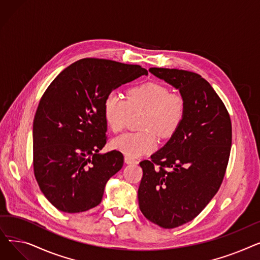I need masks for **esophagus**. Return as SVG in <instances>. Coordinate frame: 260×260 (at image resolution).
I'll use <instances>...</instances> for the list:
<instances>
[{
  "label": "esophagus",
  "instance_id": "obj_1",
  "mask_svg": "<svg viewBox=\"0 0 260 260\" xmlns=\"http://www.w3.org/2000/svg\"><path fill=\"white\" fill-rule=\"evenodd\" d=\"M124 162L126 163V165H132V163H137V161H136L135 159H133L131 157H127V156L124 157Z\"/></svg>",
  "mask_w": 260,
  "mask_h": 260
}]
</instances>
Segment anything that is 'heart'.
Listing matches in <instances>:
<instances>
[{
    "mask_svg": "<svg viewBox=\"0 0 260 260\" xmlns=\"http://www.w3.org/2000/svg\"><path fill=\"white\" fill-rule=\"evenodd\" d=\"M185 101L178 92L157 82H147L126 92V100L116 92H111L103 104L104 118L115 133L124 129L129 113L144 111L139 133H126L112 141L117 151L131 158H138L152 152L157 145L155 133L161 138L172 136L185 116Z\"/></svg>",
    "mask_w": 260,
    "mask_h": 260,
    "instance_id": "heart-1",
    "label": "heart"
}]
</instances>
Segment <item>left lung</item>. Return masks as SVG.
<instances>
[{"mask_svg":"<svg viewBox=\"0 0 260 260\" xmlns=\"http://www.w3.org/2000/svg\"><path fill=\"white\" fill-rule=\"evenodd\" d=\"M184 98L185 116L159 151L143 160L139 208L149 221L165 229L182 225L204 209L219 189L232 144L226 108L200 75L170 68H149Z\"/></svg>","mask_w":260,"mask_h":260,"instance_id":"8db88e82","label":"left lung"}]
</instances>
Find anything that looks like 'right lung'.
Segmentation results:
<instances>
[{"instance_id":"right-lung-1","label":"right lung","mask_w":260,"mask_h":260,"mask_svg":"<svg viewBox=\"0 0 260 260\" xmlns=\"http://www.w3.org/2000/svg\"><path fill=\"white\" fill-rule=\"evenodd\" d=\"M147 71L105 59H81L61 72L40 100L34 119V171L54 208L80 213L97 207L105 184L123 167L106 143L105 98Z\"/></svg>"}]
</instances>
